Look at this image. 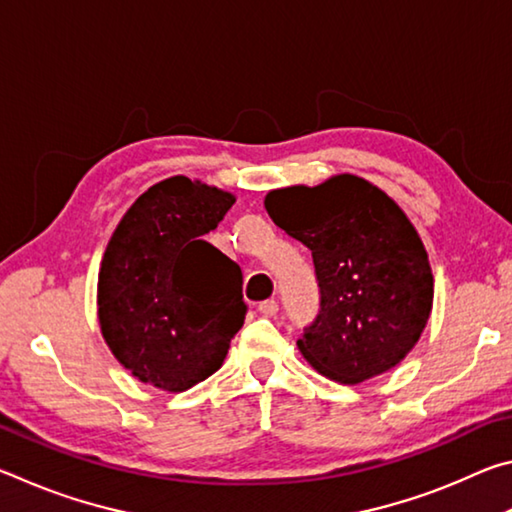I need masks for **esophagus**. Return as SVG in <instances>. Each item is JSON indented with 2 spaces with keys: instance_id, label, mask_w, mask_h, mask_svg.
<instances>
[{
  "instance_id": "obj_1",
  "label": "esophagus",
  "mask_w": 512,
  "mask_h": 512,
  "mask_svg": "<svg viewBox=\"0 0 512 512\" xmlns=\"http://www.w3.org/2000/svg\"><path fill=\"white\" fill-rule=\"evenodd\" d=\"M257 309H259V314H262V316L273 318L277 314V302L275 300H264V302H259Z\"/></svg>"
}]
</instances>
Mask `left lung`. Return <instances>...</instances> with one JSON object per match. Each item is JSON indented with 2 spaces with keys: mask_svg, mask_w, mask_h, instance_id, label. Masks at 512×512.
Instances as JSON below:
<instances>
[{
  "mask_svg": "<svg viewBox=\"0 0 512 512\" xmlns=\"http://www.w3.org/2000/svg\"><path fill=\"white\" fill-rule=\"evenodd\" d=\"M264 207L314 257L320 314L298 339L309 366L348 386L395 368L433 307L427 248L402 207L354 173L271 189Z\"/></svg>",
  "mask_w": 512,
  "mask_h": 512,
  "instance_id": "left-lung-1",
  "label": "left lung"
}]
</instances>
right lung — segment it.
I'll return each mask as SVG.
<instances>
[{
  "label": "right lung",
  "mask_w": 512,
  "mask_h": 512,
  "mask_svg": "<svg viewBox=\"0 0 512 512\" xmlns=\"http://www.w3.org/2000/svg\"><path fill=\"white\" fill-rule=\"evenodd\" d=\"M237 196L171 176L112 230L97 282L101 336L142 384L183 393L223 366L244 325L241 268L203 237Z\"/></svg>",
  "instance_id": "1"
}]
</instances>
